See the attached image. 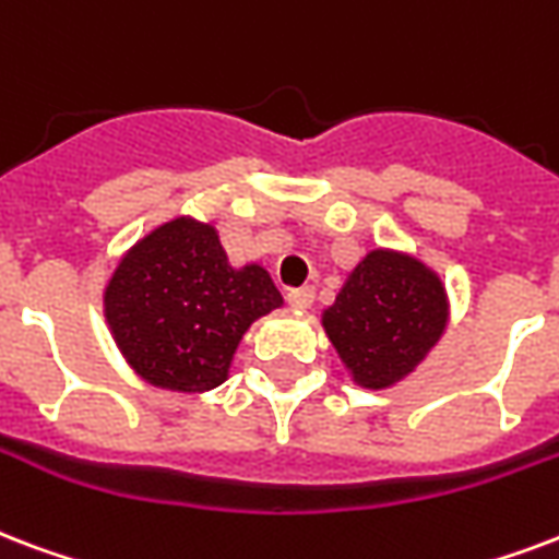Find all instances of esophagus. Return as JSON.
Wrapping results in <instances>:
<instances>
[{
  "instance_id": "1",
  "label": "esophagus",
  "mask_w": 559,
  "mask_h": 559,
  "mask_svg": "<svg viewBox=\"0 0 559 559\" xmlns=\"http://www.w3.org/2000/svg\"><path fill=\"white\" fill-rule=\"evenodd\" d=\"M287 305L298 313L313 308V287H301V289H289L287 293Z\"/></svg>"
}]
</instances>
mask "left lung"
I'll return each instance as SVG.
<instances>
[{"label": "left lung", "instance_id": "1", "mask_svg": "<svg viewBox=\"0 0 559 559\" xmlns=\"http://www.w3.org/2000/svg\"><path fill=\"white\" fill-rule=\"evenodd\" d=\"M451 301L440 272L411 251L369 249L348 272L322 328L364 390H390L419 369L440 343Z\"/></svg>", "mask_w": 559, "mask_h": 559}]
</instances>
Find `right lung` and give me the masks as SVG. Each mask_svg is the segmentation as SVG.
<instances>
[{"instance_id":"right-lung-1","label":"right lung","mask_w":559,"mask_h":559,"mask_svg":"<svg viewBox=\"0 0 559 559\" xmlns=\"http://www.w3.org/2000/svg\"><path fill=\"white\" fill-rule=\"evenodd\" d=\"M281 305L266 266H231L216 225L195 216L143 234L102 289L119 355L138 378L173 393H207L228 381L246 331Z\"/></svg>"}]
</instances>
